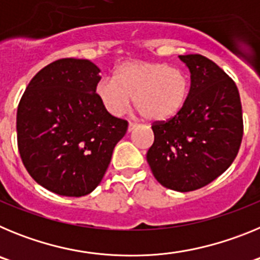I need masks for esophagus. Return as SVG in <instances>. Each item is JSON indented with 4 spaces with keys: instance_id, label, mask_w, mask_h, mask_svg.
<instances>
[{
    "instance_id": "1",
    "label": "esophagus",
    "mask_w": 260,
    "mask_h": 260,
    "mask_svg": "<svg viewBox=\"0 0 260 260\" xmlns=\"http://www.w3.org/2000/svg\"><path fill=\"white\" fill-rule=\"evenodd\" d=\"M137 127H138V123H134V122L128 123V132H133V130H135Z\"/></svg>"
}]
</instances>
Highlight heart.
I'll return each instance as SVG.
<instances>
[{
	"label": "heart",
	"mask_w": 260,
	"mask_h": 260,
	"mask_svg": "<svg viewBox=\"0 0 260 260\" xmlns=\"http://www.w3.org/2000/svg\"><path fill=\"white\" fill-rule=\"evenodd\" d=\"M185 71L168 63L128 61L117 68L114 78L96 84V96L112 116H121L132 103L147 119L164 121L176 116L189 96Z\"/></svg>",
	"instance_id": "1"
}]
</instances>
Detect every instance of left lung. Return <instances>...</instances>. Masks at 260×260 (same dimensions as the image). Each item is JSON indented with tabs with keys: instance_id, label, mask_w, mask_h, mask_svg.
Masks as SVG:
<instances>
[{
	"instance_id": "1",
	"label": "left lung",
	"mask_w": 260,
	"mask_h": 260,
	"mask_svg": "<svg viewBox=\"0 0 260 260\" xmlns=\"http://www.w3.org/2000/svg\"><path fill=\"white\" fill-rule=\"evenodd\" d=\"M191 73L185 105L174 117L152 123L155 141L147 161L167 189L198 190L224 173L243 137L242 105L234 80L202 54L178 56Z\"/></svg>"
}]
</instances>
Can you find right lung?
Listing matches in <instances>:
<instances>
[{
  "mask_svg": "<svg viewBox=\"0 0 260 260\" xmlns=\"http://www.w3.org/2000/svg\"><path fill=\"white\" fill-rule=\"evenodd\" d=\"M99 73L88 59H57L32 78L18 105L23 165L39 185L58 195L93 191L127 132V121L112 116L96 96Z\"/></svg>",
  "mask_w": 260,
  "mask_h": 260,
  "instance_id": "add662e5",
  "label": "right lung"
}]
</instances>
